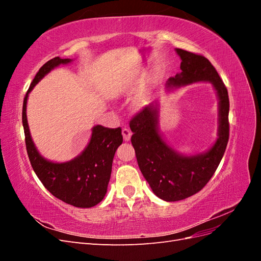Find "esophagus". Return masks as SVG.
<instances>
[{
	"mask_svg": "<svg viewBox=\"0 0 261 261\" xmlns=\"http://www.w3.org/2000/svg\"><path fill=\"white\" fill-rule=\"evenodd\" d=\"M122 135H123V138L125 141H129L130 137H132V132L128 128H123Z\"/></svg>",
	"mask_w": 261,
	"mask_h": 261,
	"instance_id": "34e87169",
	"label": "esophagus"
}]
</instances>
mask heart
<instances>
[{"label": "heart", "mask_w": 261, "mask_h": 261, "mask_svg": "<svg viewBox=\"0 0 261 261\" xmlns=\"http://www.w3.org/2000/svg\"><path fill=\"white\" fill-rule=\"evenodd\" d=\"M159 78H160V69L158 67H153L151 69V72L149 74V88L147 90H145L143 93L140 94V96L134 101V105L133 108L136 110V111H139V110L144 109L150 101V89H152L153 87H155L159 83ZM123 89L122 87L120 88V90Z\"/></svg>", "instance_id": "b5f03b06"}]
</instances>
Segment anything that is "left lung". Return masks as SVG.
Returning <instances> with one entry per match:
<instances>
[{
	"instance_id": "left-lung-1",
	"label": "left lung",
	"mask_w": 261,
	"mask_h": 261,
	"mask_svg": "<svg viewBox=\"0 0 261 261\" xmlns=\"http://www.w3.org/2000/svg\"><path fill=\"white\" fill-rule=\"evenodd\" d=\"M180 72L169 78L168 91L195 83H211L218 97V138L208 150L195 154L180 153L162 137L160 103L147 106L130 121L132 145L138 167L155 196L165 201L188 198L204 187L222 160L228 141V94L226 87L209 60L202 55L175 49Z\"/></svg>"
}]
</instances>
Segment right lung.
Here are the masks:
<instances>
[{"label":"right lung","mask_w":261,"mask_h":261,"mask_svg":"<svg viewBox=\"0 0 261 261\" xmlns=\"http://www.w3.org/2000/svg\"><path fill=\"white\" fill-rule=\"evenodd\" d=\"M72 59L54 58L39 69L23 99L22 126L29 160L43 186L60 200L78 208H91L105 198L116 149L123 143L121 128L94 125L88 145L74 159L54 162L40 154L30 135L27 101L34 87L51 70L72 63Z\"/></svg>","instance_id":"right-lung-1"}]
</instances>
